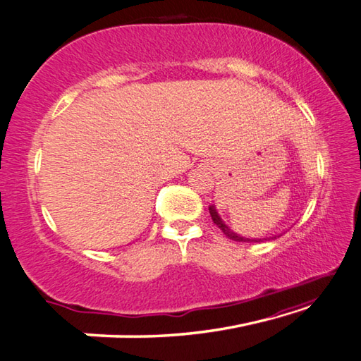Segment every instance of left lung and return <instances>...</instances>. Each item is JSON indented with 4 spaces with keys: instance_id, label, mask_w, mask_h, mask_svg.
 <instances>
[{
    "instance_id": "8db88e82",
    "label": "left lung",
    "mask_w": 361,
    "mask_h": 361,
    "mask_svg": "<svg viewBox=\"0 0 361 361\" xmlns=\"http://www.w3.org/2000/svg\"><path fill=\"white\" fill-rule=\"evenodd\" d=\"M209 214H211V219H213V222L224 231L225 236L231 239V241H236V243H263V241H271V239H277V238L281 236V233H280V235H272V236H266V238H245V236L238 235L236 231H233L228 227V225L222 221V217L219 216L214 204H211V207H209Z\"/></svg>"
}]
</instances>
